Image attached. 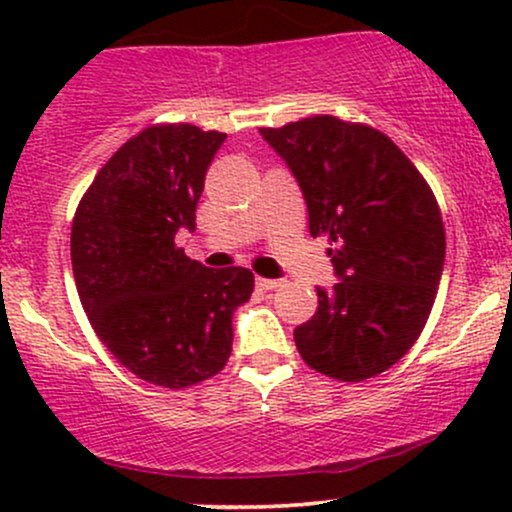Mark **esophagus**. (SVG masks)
Returning a JSON list of instances; mask_svg holds the SVG:
<instances>
[{"instance_id": "esophagus-1", "label": "esophagus", "mask_w": 512, "mask_h": 512, "mask_svg": "<svg viewBox=\"0 0 512 512\" xmlns=\"http://www.w3.org/2000/svg\"><path fill=\"white\" fill-rule=\"evenodd\" d=\"M257 286H260L262 291L279 289V286H281V279H264V276H257Z\"/></svg>"}]
</instances>
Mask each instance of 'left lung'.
I'll list each match as a JSON object with an SVG mask.
<instances>
[{
  "label": "left lung",
  "instance_id": "8db88e82",
  "mask_svg": "<svg viewBox=\"0 0 512 512\" xmlns=\"http://www.w3.org/2000/svg\"><path fill=\"white\" fill-rule=\"evenodd\" d=\"M262 139L286 161L308 207L310 236L332 248V289L293 330L298 354L327 378L383 373L419 339L445 262L431 187L390 137L332 115L305 117Z\"/></svg>",
  "mask_w": 512,
  "mask_h": 512
}]
</instances>
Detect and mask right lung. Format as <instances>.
Wrapping results in <instances>:
<instances>
[{"mask_svg":"<svg viewBox=\"0 0 512 512\" xmlns=\"http://www.w3.org/2000/svg\"><path fill=\"white\" fill-rule=\"evenodd\" d=\"M226 139L156 125L115 151L72 223L76 291L108 351L151 385H197L226 366L233 313L250 301L245 267L209 269L175 248L195 231L209 163Z\"/></svg>","mask_w":512,"mask_h":512,"instance_id":"add662e5","label":"right lung"}]
</instances>
